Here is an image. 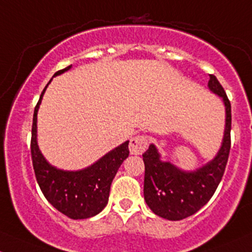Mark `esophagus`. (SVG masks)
Listing matches in <instances>:
<instances>
[{
    "instance_id": "1",
    "label": "esophagus",
    "mask_w": 252,
    "mask_h": 252,
    "mask_svg": "<svg viewBox=\"0 0 252 252\" xmlns=\"http://www.w3.org/2000/svg\"><path fill=\"white\" fill-rule=\"evenodd\" d=\"M149 139L147 135H137V136L132 137L129 143V151L134 156H140L148 147Z\"/></svg>"
}]
</instances>
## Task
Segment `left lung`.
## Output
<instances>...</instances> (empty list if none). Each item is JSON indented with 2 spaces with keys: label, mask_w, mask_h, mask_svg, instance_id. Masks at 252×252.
I'll return each mask as SVG.
<instances>
[{
  "label": "left lung",
  "mask_w": 252,
  "mask_h": 252,
  "mask_svg": "<svg viewBox=\"0 0 252 252\" xmlns=\"http://www.w3.org/2000/svg\"><path fill=\"white\" fill-rule=\"evenodd\" d=\"M209 90L222 96L226 106V128L222 146L213 161L195 172H183L170 162L160 160L154 145L143 154L146 203L158 217L167 220H183L195 214L208 202L219 185L231 149V103L217 76L209 74Z\"/></svg>",
  "instance_id": "obj_1"
}]
</instances>
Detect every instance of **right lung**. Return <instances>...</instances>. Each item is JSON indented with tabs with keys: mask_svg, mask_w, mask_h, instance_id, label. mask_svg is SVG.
<instances>
[{
	"mask_svg": "<svg viewBox=\"0 0 252 252\" xmlns=\"http://www.w3.org/2000/svg\"><path fill=\"white\" fill-rule=\"evenodd\" d=\"M70 67L59 70L55 75L64 73ZM48 85L41 92L33 113L31 136L33 170L41 192L57 211L74 220L87 219L100 213L106 206L113 178L122 162L129 156V141L122 143L120 147L85 170L68 172L52 167L41 156L37 145V112Z\"/></svg>",
	"mask_w": 252,
	"mask_h": 252,
	"instance_id": "right-lung-1",
	"label": "right lung"
}]
</instances>
